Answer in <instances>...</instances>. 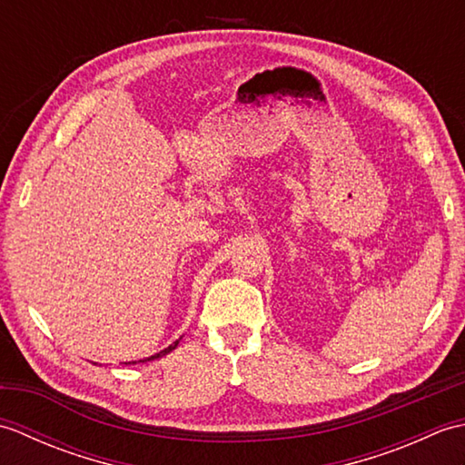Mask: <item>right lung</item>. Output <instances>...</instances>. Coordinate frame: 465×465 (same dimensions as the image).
<instances>
[{
	"instance_id": "right-lung-1",
	"label": "right lung",
	"mask_w": 465,
	"mask_h": 465,
	"mask_svg": "<svg viewBox=\"0 0 465 465\" xmlns=\"http://www.w3.org/2000/svg\"><path fill=\"white\" fill-rule=\"evenodd\" d=\"M177 343H180V340H175L172 345H167V348L165 350H162L160 353H155V355H150V358H145V360H140V361H152V360H157V358H163V355H167V353H170L172 350H175L177 348ZM127 363H137V361H127ZM125 363V365H127Z\"/></svg>"
}]
</instances>
